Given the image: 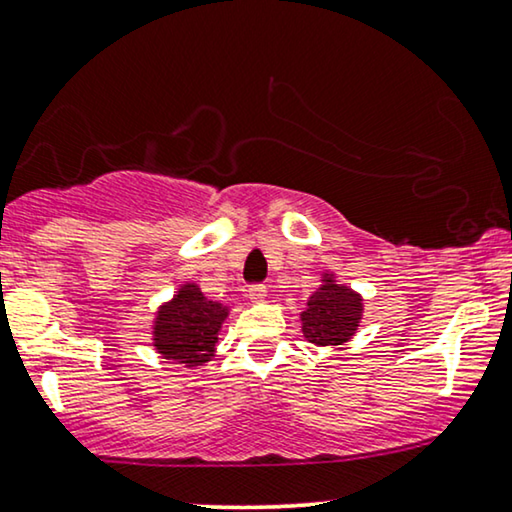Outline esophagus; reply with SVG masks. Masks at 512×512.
<instances>
[{"label":"esophagus","instance_id":"1","mask_svg":"<svg viewBox=\"0 0 512 512\" xmlns=\"http://www.w3.org/2000/svg\"><path fill=\"white\" fill-rule=\"evenodd\" d=\"M247 296H249L251 303H263V300L268 298V289H265L263 284H256V286H251Z\"/></svg>","mask_w":512,"mask_h":512}]
</instances>
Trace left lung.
<instances>
[{"instance_id":"8db88e82","label":"left lung","mask_w":512,"mask_h":512,"mask_svg":"<svg viewBox=\"0 0 512 512\" xmlns=\"http://www.w3.org/2000/svg\"><path fill=\"white\" fill-rule=\"evenodd\" d=\"M363 317L361 293L340 284L333 272L321 275V286L307 300L300 312L303 335L319 347H340L354 338Z\"/></svg>"}]
</instances>
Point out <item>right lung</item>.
Masks as SVG:
<instances>
[{
  "label": "right lung",
  "mask_w": 512,
  "mask_h": 512,
  "mask_svg": "<svg viewBox=\"0 0 512 512\" xmlns=\"http://www.w3.org/2000/svg\"><path fill=\"white\" fill-rule=\"evenodd\" d=\"M228 314V307L209 300L198 284L184 282L167 303L158 307L151 331L153 349L163 359L184 368L205 366L214 359Z\"/></svg>",
  "instance_id": "obj_1"
}]
</instances>
